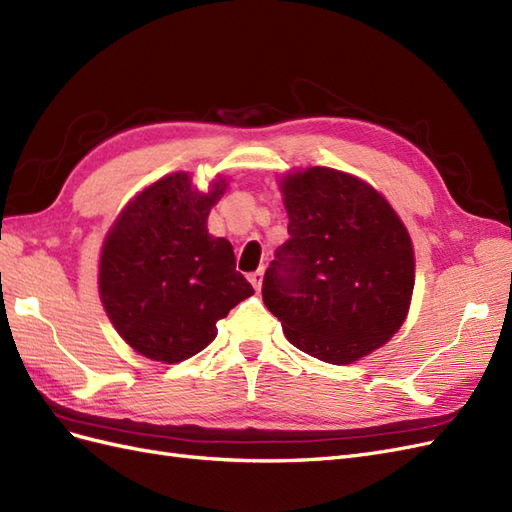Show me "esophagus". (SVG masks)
Returning <instances> with one entry per match:
<instances>
[{"mask_svg": "<svg viewBox=\"0 0 512 512\" xmlns=\"http://www.w3.org/2000/svg\"><path fill=\"white\" fill-rule=\"evenodd\" d=\"M262 277H265V269H258V271H254V273L250 275V282H252V286H254L256 290L262 288Z\"/></svg>", "mask_w": 512, "mask_h": 512, "instance_id": "34e87169", "label": "esophagus"}]
</instances>
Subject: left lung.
I'll return each mask as SVG.
<instances>
[{"mask_svg": "<svg viewBox=\"0 0 512 512\" xmlns=\"http://www.w3.org/2000/svg\"><path fill=\"white\" fill-rule=\"evenodd\" d=\"M290 239L275 250L262 301L292 346L348 365L399 331L414 288L404 222L369 183L312 166L282 179Z\"/></svg>", "mask_w": 512, "mask_h": 512, "instance_id": "1", "label": "left lung"}]
</instances>
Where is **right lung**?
<instances>
[{
  "mask_svg": "<svg viewBox=\"0 0 512 512\" xmlns=\"http://www.w3.org/2000/svg\"><path fill=\"white\" fill-rule=\"evenodd\" d=\"M224 190V179L203 194L188 173L162 177L130 200L106 235L102 305L126 344L147 359H190L213 342L218 320L254 294L230 241L207 230Z\"/></svg>",
  "mask_w": 512,
  "mask_h": 512,
  "instance_id": "right-lung-1",
  "label": "right lung"
}]
</instances>
